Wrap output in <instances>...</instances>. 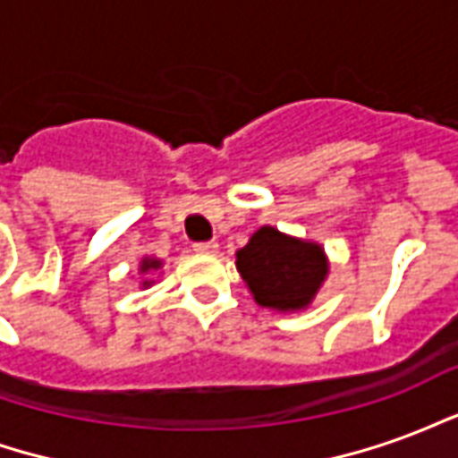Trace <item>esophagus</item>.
<instances>
[{"label": "esophagus", "instance_id": "1", "mask_svg": "<svg viewBox=\"0 0 458 458\" xmlns=\"http://www.w3.org/2000/svg\"><path fill=\"white\" fill-rule=\"evenodd\" d=\"M193 250L200 252V255H216V252H218V242H216V240H208V242H196Z\"/></svg>", "mask_w": 458, "mask_h": 458}]
</instances>
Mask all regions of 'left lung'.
<instances>
[{
	"label": "left lung",
	"mask_w": 458,
	"mask_h": 458,
	"mask_svg": "<svg viewBox=\"0 0 458 458\" xmlns=\"http://www.w3.org/2000/svg\"><path fill=\"white\" fill-rule=\"evenodd\" d=\"M235 258L255 301L277 311L307 309L328 275L321 245L289 238L272 225L259 228Z\"/></svg>",
	"instance_id": "left-lung-1"
}]
</instances>
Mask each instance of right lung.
I'll return each mask as SVG.
<instances>
[{
	"label": "right lung",
	"instance_id": "right-lung-1",
	"mask_svg": "<svg viewBox=\"0 0 458 458\" xmlns=\"http://www.w3.org/2000/svg\"><path fill=\"white\" fill-rule=\"evenodd\" d=\"M159 267H161L159 259L144 258V259H141V265H140V272H151V269H159ZM149 284H151V279H147V282H141V287H149Z\"/></svg>",
	"mask_w": 458,
	"mask_h": 458
}]
</instances>
